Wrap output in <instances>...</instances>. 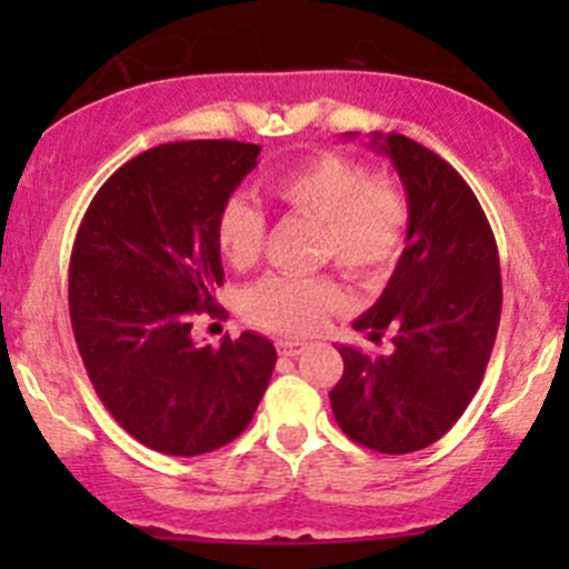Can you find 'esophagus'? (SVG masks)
I'll use <instances>...</instances> for the list:
<instances>
[{
	"mask_svg": "<svg viewBox=\"0 0 569 569\" xmlns=\"http://www.w3.org/2000/svg\"><path fill=\"white\" fill-rule=\"evenodd\" d=\"M308 349L306 341H289V338H280L278 341V352L283 355V358H297V355H302Z\"/></svg>",
	"mask_w": 569,
	"mask_h": 569,
	"instance_id": "34e87169",
	"label": "esophagus"
}]
</instances>
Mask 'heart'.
I'll list each match as a JSON object with an SVG mask.
<instances>
[{
	"label": "heart",
	"mask_w": 569,
	"mask_h": 569,
	"mask_svg": "<svg viewBox=\"0 0 569 569\" xmlns=\"http://www.w3.org/2000/svg\"><path fill=\"white\" fill-rule=\"evenodd\" d=\"M269 194L291 214L319 222L317 258L332 261L363 286L386 280L405 248L410 206L393 178L371 176L363 162L317 151L269 181ZM217 250L233 269H248L267 242V217L244 198H228L214 220ZM343 302L327 274H267L242 297L244 319L272 332H311Z\"/></svg>",
	"instance_id": "b5f03b06"
}]
</instances>
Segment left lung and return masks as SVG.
I'll use <instances>...</instances> for the list:
<instances>
[{
  "label": "left lung",
  "instance_id": "1",
  "mask_svg": "<svg viewBox=\"0 0 569 569\" xmlns=\"http://www.w3.org/2000/svg\"><path fill=\"white\" fill-rule=\"evenodd\" d=\"M371 148L405 183L410 226L386 291L352 327L371 341L391 332L393 349L341 343L330 405L355 443L410 455L443 438L479 391L501 321V269L490 222L449 162L405 134L375 131Z\"/></svg>",
  "mask_w": 569,
  "mask_h": 569
}]
</instances>
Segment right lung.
<instances>
[{
  "label": "right lung",
  "mask_w": 569,
  "mask_h": 569,
  "mask_svg": "<svg viewBox=\"0 0 569 569\" xmlns=\"http://www.w3.org/2000/svg\"><path fill=\"white\" fill-rule=\"evenodd\" d=\"M261 146L187 140L126 162L90 200L68 269L73 338L96 393L134 440L198 457L248 429L272 377V341H192V317L217 313L220 206Z\"/></svg>",
  "instance_id": "1"
}]
</instances>
